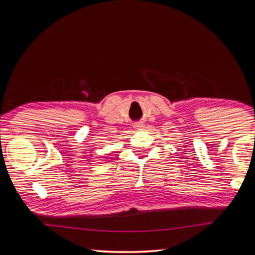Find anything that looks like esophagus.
<instances>
[{
    "label": "esophagus",
    "instance_id": "obj_1",
    "mask_svg": "<svg viewBox=\"0 0 255 255\" xmlns=\"http://www.w3.org/2000/svg\"><path fill=\"white\" fill-rule=\"evenodd\" d=\"M133 127H135L136 129H140V128L143 127V124L142 123H137V124H135V126H133Z\"/></svg>",
    "mask_w": 255,
    "mask_h": 255
}]
</instances>
